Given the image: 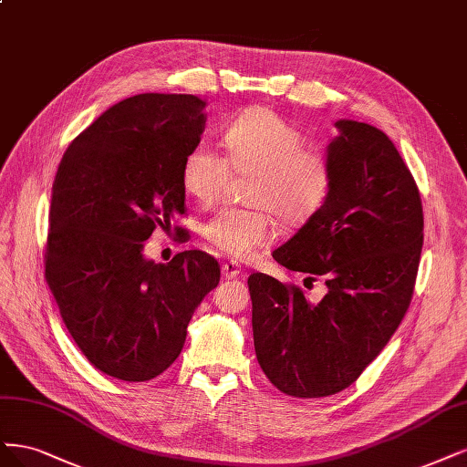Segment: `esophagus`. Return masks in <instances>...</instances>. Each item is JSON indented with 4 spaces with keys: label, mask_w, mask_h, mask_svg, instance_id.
<instances>
[{
    "label": "esophagus",
    "mask_w": 467,
    "mask_h": 467,
    "mask_svg": "<svg viewBox=\"0 0 467 467\" xmlns=\"http://www.w3.org/2000/svg\"><path fill=\"white\" fill-rule=\"evenodd\" d=\"M239 275H241V266H239L237 263L230 261V263H223V265H222V276L226 278V280H234V278H237Z\"/></svg>",
    "instance_id": "esophagus-1"
}]
</instances>
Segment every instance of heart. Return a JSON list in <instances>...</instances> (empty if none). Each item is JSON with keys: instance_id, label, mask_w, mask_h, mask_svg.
Listing matches in <instances>:
<instances>
[{"instance_id": "1", "label": "heart", "mask_w": 467, "mask_h": 467, "mask_svg": "<svg viewBox=\"0 0 467 467\" xmlns=\"http://www.w3.org/2000/svg\"><path fill=\"white\" fill-rule=\"evenodd\" d=\"M222 142L226 158L206 142L189 149L180 170L185 195L213 204L230 173L251 175L245 199L261 208H223L208 220L201 234L214 249L249 259L276 237L271 213L296 228L325 206L332 187L330 162L325 154L303 149V135L275 109H245L226 127Z\"/></svg>"}]
</instances>
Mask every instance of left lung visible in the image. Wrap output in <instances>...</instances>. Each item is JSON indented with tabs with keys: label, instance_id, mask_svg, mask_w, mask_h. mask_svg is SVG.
Here are the masks:
<instances>
[{
	"label": "left lung",
	"instance_id": "1",
	"mask_svg": "<svg viewBox=\"0 0 467 467\" xmlns=\"http://www.w3.org/2000/svg\"><path fill=\"white\" fill-rule=\"evenodd\" d=\"M325 206L272 256L325 276L327 296L305 299L263 272L249 276L253 340L275 387L296 398L342 392L389 344L404 318L423 247V208L408 166L377 127L334 121Z\"/></svg>",
	"mask_w": 467,
	"mask_h": 467
}]
</instances>
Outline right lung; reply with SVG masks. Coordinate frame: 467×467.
I'll use <instances>...</instances> for the list:
<instances>
[{
    "label": "right lung",
    "mask_w": 467,
    "mask_h": 467,
    "mask_svg": "<svg viewBox=\"0 0 467 467\" xmlns=\"http://www.w3.org/2000/svg\"><path fill=\"white\" fill-rule=\"evenodd\" d=\"M204 108L192 94L125 99L69 144L56 173L46 282L78 349L119 380L164 373L220 282L216 259L202 251L168 265L144 256L154 228L185 213L180 170L201 142Z\"/></svg>",
    "instance_id": "obj_1"
}]
</instances>
